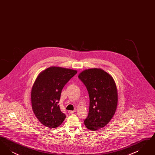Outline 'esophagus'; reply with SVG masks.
Segmentation results:
<instances>
[{"label": "esophagus", "mask_w": 155, "mask_h": 155, "mask_svg": "<svg viewBox=\"0 0 155 155\" xmlns=\"http://www.w3.org/2000/svg\"><path fill=\"white\" fill-rule=\"evenodd\" d=\"M75 111H72V110H70L68 111V113H69V114H73V113H75Z\"/></svg>", "instance_id": "34e87169"}]
</instances>
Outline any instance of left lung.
<instances>
[{"mask_svg": "<svg viewBox=\"0 0 155 155\" xmlns=\"http://www.w3.org/2000/svg\"><path fill=\"white\" fill-rule=\"evenodd\" d=\"M88 92V116L84 120L86 127L96 131L104 127L113 117L117 106L118 93L114 80L101 68H91L78 75Z\"/></svg>", "mask_w": 155, "mask_h": 155, "instance_id": "left-lung-1", "label": "left lung"}]
</instances>
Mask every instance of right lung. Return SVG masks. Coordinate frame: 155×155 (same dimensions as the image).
Returning a JSON list of instances; mask_svg holds the SVG:
<instances>
[{
	"label": "right lung",
	"mask_w": 155,
	"mask_h": 155,
	"mask_svg": "<svg viewBox=\"0 0 155 155\" xmlns=\"http://www.w3.org/2000/svg\"><path fill=\"white\" fill-rule=\"evenodd\" d=\"M77 71L59 67H51L37 77L31 90L32 110L45 126L54 128L66 118L59 106L62 89Z\"/></svg>",
	"instance_id": "right-lung-1"
}]
</instances>
